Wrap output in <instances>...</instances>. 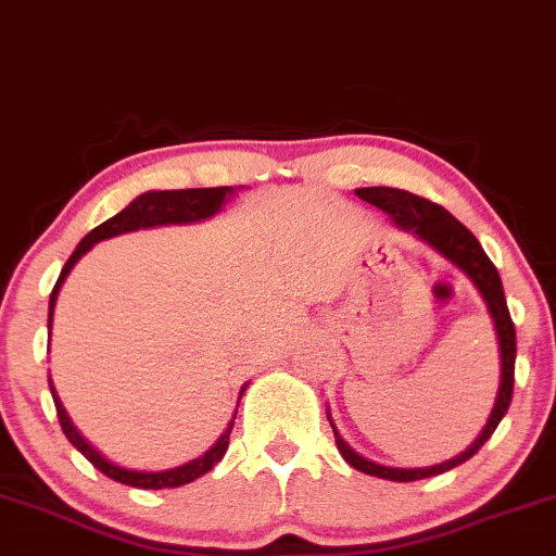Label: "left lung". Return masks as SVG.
<instances>
[{
    "instance_id": "1",
    "label": "left lung",
    "mask_w": 556,
    "mask_h": 556,
    "mask_svg": "<svg viewBox=\"0 0 556 556\" xmlns=\"http://www.w3.org/2000/svg\"><path fill=\"white\" fill-rule=\"evenodd\" d=\"M355 195L361 201L371 203V206L381 208V212L392 216V222L400 229H407L416 238L424 242H429L433 251L442 253L444 258H450L452 264L460 266V269L468 274L470 282L478 287L481 292L483 303H486L491 321H494L496 329V340H500V361H502V376H500V392H496V402L494 410H491L489 424L483 426V431L478 433V439L463 455L452 457L442 465H431V468H387V465L371 463L366 457H361L358 452L353 450L344 439L337 433L334 424H331V431H334V442L340 455L353 465L355 470L361 473L376 476V478H387V481H420V478H431L444 473V470L457 468L465 460L476 455L483 444L489 442L491 433L496 431L500 420L507 413L509 402H513V387H515V353H518V344H515V324L509 318V308L507 300H504V290H502V279L496 266L491 264V258L483 253L481 242L476 240V235L470 232L468 227L460 225L444 206L439 203L426 201V198L407 193V190H397V188H358ZM329 418V413H327Z\"/></svg>"
}]
</instances>
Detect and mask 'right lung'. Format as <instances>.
Here are the masks:
<instances>
[{"label": "right lung", "instance_id": "obj_1", "mask_svg": "<svg viewBox=\"0 0 556 556\" xmlns=\"http://www.w3.org/2000/svg\"><path fill=\"white\" fill-rule=\"evenodd\" d=\"M232 193H235V190L227 188V185H225V188L149 190V193L138 195L136 201L130 203V206L123 208V212L114 214L112 219H106L104 225H99L96 229H91V232H88L86 238L78 242V248H75V251H73V256L67 258L65 269H62L60 279H56V285H54V290H52V295H49V331H52L54 303H56V295H60L62 282H65L67 274L73 271V266L78 264L80 256H86V253L91 251L96 242L106 240V238H114V235L132 232V229H140V227L188 225V222L208 219V216H214L216 212H222V206H225V201ZM245 387L240 389V397H242V392H245ZM49 389H52L56 418H60V426H62V431H65V437L70 439V444H73L75 450H78L80 455L93 465V468H99L101 473L110 476L112 481L125 483V486H136V489H175V486H182V483L195 481V478H201L203 473H208V470H212L214 465L219 463L222 457H225V452H227V446H229V433H232V426H235V416H238V410H235V416L227 424L225 433H222V437L216 439V444L206 452V455L195 457V460L185 463V465H180V468L159 470V473H146V470L119 468V465H114V463L106 460L104 455H99V452H96L93 446L80 437V431L73 426V420H70L67 410H65V407H62L60 397H56L52 381H49ZM238 405H240V402H238Z\"/></svg>", "mask_w": 556, "mask_h": 556}]
</instances>
